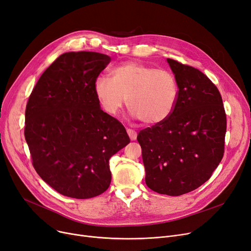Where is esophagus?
Listing matches in <instances>:
<instances>
[{
	"label": "esophagus",
	"mask_w": 251,
	"mask_h": 251,
	"mask_svg": "<svg viewBox=\"0 0 251 251\" xmlns=\"http://www.w3.org/2000/svg\"><path fill=\"white\" fill-rule=\"evenodd\" d=\"M127 133H128V135H129V137H130L131 140H136L137 133L135 132L134 130H132V129H127Z\"/></svg>",
	"instance_id": "obj_1"
}]
</instances>
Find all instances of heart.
Instances as JSON below:
<instances>
[{"label": "heart", "mask_w": 251, "mask_h": 251, "mask_svg": "<svg viewBox=\"0 0 251 251\" xmlns=\"http://www.w3.org/2000/svg\"><path fill=\"white\" fill-rule=\"evenodd\" d=\"M94 90L105 113L115 116L123 108L144 124L157 125L173 114L179 98L174 74L138 62H126L112 70V78H96Z\"/></svg>", "instance_id": "obj_1"}]
</instances>
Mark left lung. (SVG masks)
<instances>
[{"instance_id":"1","label":"left lung","mask_w":251,"mask_h":251,"mask_svg":"<svg viewBox=\"0 0 251 251\" xmlns=\"http://www.w3.org/2000/svg\"><path fill=\"white\" fill-rule=\"evenodd\" d=\"M179 86L171 117L141 130L137 140L151 190L178 196L199 188L221 163L227 119L217 86L199 69L167 59Z\"/></svg>"}]
</instances>
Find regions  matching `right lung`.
Returning <instances> with one entry per match:
<instances>
[{
	"label": "right lung",
	"mask_w": 251,
	"mask_h": 251,
	"mask_svg": "<svg viewBox=\"0 0 251 251\" xmlns=\"http://www.w3.org/2000/svg\"><path fill=\"white\" fill-rule=\"evenodd\" d=\"M111 58L69 51L39 77L25 110L32 165L60 194L85 200L107 190L109 161L130 142L124 126L104 113L94 90Z\"/></svg>",
	"instance_id": "1"
}]
</instances>
